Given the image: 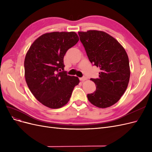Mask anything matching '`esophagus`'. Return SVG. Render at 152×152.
<instances>
[{"mask_svg":"<svg viewBox=\"0 0 152 152\" xmlns=\"http://www.w3.org/2000/svg\"><path fill=\"white\" fill-rule=\"evenodd\" d=\"M86 80H87V78L86 77H83L80 78V81H84Z\"/></svg>","mask_w":152,"mask_h":152,"instance_id":"1","label":"esophagus"}]
</instances>
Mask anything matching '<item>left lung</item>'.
<instances>
[{"mask_svg": "<svg viewBox=\"0 0 152 152\" xmlns=\"http://www.w3.org/2000/svg\"><path fill=\"white\" fill-rule=\"evenodd\" d=\"M78 34L90 62L100 69L98 79H91L96 89L87 94V98L98 108L111 107L121 99L129 81L127 53L115 39L104 31L88 30Z\"/></svg>", "mask_w": 152, "mask_h": 152, "instance_id": "obj_1", "label": "left lung"}]
</instances>
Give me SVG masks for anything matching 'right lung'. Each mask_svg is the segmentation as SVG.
Masks as SVG:
<instances>
[{"label": "right lung", "instance_id": "add662e5", "mask_svg": "<svg viewBox=\"0 0 152 152\" xmlns=\"http://www.w3.org/2000/svg\"><path fill=\"white\" fill-rule=\"evenodd\" d=\"M74 31H54L40 36L26 53L24 66L25 80L31 93L50 108L65 105L75 86L77 77L64 71V56L79 41Z\"/></svg>", "mask_w": 152, "mask_h": 152}]
</instances>
